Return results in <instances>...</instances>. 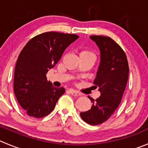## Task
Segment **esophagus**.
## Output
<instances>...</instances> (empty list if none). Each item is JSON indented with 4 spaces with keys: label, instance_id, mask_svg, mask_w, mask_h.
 Listing matches in <instances>:
<instances>
[{
    "label": "esophagus",
    "instance_id": "34e87169",
    "mask_svg": "<svg viewBox=\"0 0 148 148\" xmlns=\"http://www.w3.org/2000/svg\"><path fill=\"white\" fill-rule=\"evenodd\" d=\"M69 92L73 95V96H75V97H78V96H81V94L78 91H75V90H73V89H70L69 90Z\"/></svg>",
    "mask_w": 148,
    "mask_h": 148
}]
</instances>
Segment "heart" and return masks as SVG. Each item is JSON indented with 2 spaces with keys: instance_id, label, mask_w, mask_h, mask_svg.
Wrapping results in <instances>:
<instances>
[{
  "instance_id": "b5f03b06",
  "label": "heart",
  "mask_w": 148,
  "mask_h": 148,
  "mask_svg": "<svg viewBox=\"0 0 148 148\" xmlns=\"http://www.w3.org/2000/svg\"><path fill=\"white\" fill-rule=\"evenodd\" d=\"M80 54H93L91 51H90L84 50V51H82Z\"/></svg>"
}]
</instances>
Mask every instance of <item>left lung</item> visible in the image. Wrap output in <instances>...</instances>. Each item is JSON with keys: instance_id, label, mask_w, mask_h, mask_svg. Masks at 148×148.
<instances>
[{"instance_id": "obj_1", "label": "left lung", "mask_w": 148, "mask_h": 148, "mask_svg": "<svg viewBox=\"0 0 148 148\" xmlns=\"http://www.w3.org/2000/svg\"><path fill=\"white\" fill-rule=\"evenodd\" d=\"M90 38L100 51V64L94 84L99 87L101 95L96 100L88 96L92 106L80 115L86 123L99 125L106 121L120 105L127 84L129 68L125 52L111 38L91 36Z\"/></svg>"}]
</instances>
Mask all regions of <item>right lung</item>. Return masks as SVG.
Here are the masks:
<instances>
[{"label":"right lung","instance_id":"obj_1","mask_svg":"<svg viewBox=\"0 0 148 148\" xmlns=\"http://www.w3.org/2000/svg\"><path fill=\"white\" fill-rule=\"evenodd\" d=\"M74 34L47 32L31 39L21 51L14 70V91L31 117L49 115L65 91L47 81L46 73L61 59L66 48L78 38Z\"/></svg>","mask_w":148,"mask_h":148}]
</instances>
